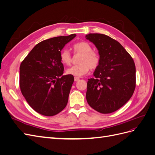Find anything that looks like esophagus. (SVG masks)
Listing matches in <instances>:
<instances>
[{
    "label": "esophagus",
    "mask_w": 155,
    "mask_h": 155,
    "mask_svg": "<svg viewBox=\"0 0 155 155\" xmlns=\"http://www.w3.org/2000/svg\"><path fill=\"white\" fill-rule=\"evenodd\" d=\"M79 80V78L78 77H74V81H78Z\"/></svg>",
    "instance_id": "1"
}]
</instances>
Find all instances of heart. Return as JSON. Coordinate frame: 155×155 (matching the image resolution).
Segmentation results:
<instances>
[{"label": "heart", "mask_w": 155, "mask_h": 155, "mask_svg": "<svg viewBox=\"0 0 155 155\" xmlns=\"http://www.w3.org/2000/svg\"><path fill=\"white\" fill-rule=\"evenodd\" d=\"M75 54H81L78 59V64L67 70L68 74L75 76H82L88 72L90 68L96 70L100 66V56L92 50V46L87 42L80 41L72 46ZM60 61L63 64L70 65L72 61V56L67 49L61 50L59 54Z\"/></svg>", "instance_id": "heart-1"}]
</instances>
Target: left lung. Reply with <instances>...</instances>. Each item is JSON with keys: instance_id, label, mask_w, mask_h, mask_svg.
Masks as SVG:
<instances>
[{"instance_id": "obj_1", "label": "left lung", "mask_w": 155, "mask_h": 155, "mask_svg": "<svg viewBox=\"0 0 155 155\" xmlns=\"http://www.w3.org/2000/svg\"><path fill=\"white\" fill-rule=\"evenodd\" d=\"M87 39L99 51L100 64L88 79L86 98L93 109L102 114L113 112L127 102L136 87V68L131 55L109 36L89 34Z\"/></svg>"}]
</instances>
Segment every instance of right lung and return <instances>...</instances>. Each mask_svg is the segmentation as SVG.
<instances>
[{"mask_svg": "<svg viewBox=\"0 0 155 155\" xmlns=\"http://www.w3.org/2000/svg\"><path fill=\"white\" fill-rule=\"evenodd\" d=\"M76 34L59 36L36 45L20 66L21 91L29 105L38 113L53 116L67 106L74 76H62L59 54Z\"/></svg>", "mask_w": 155, "mask_h": 155, "instance_id": "right-lung-1", "label": "right lung"}]
</instances>
